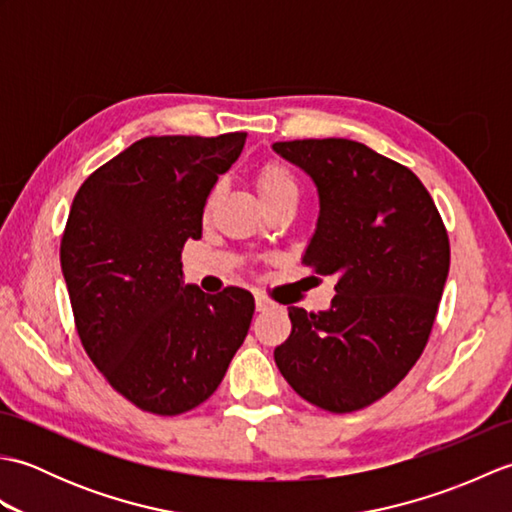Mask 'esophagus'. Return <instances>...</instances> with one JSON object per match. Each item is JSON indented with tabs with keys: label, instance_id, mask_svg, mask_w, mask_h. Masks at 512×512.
<instances>
[{
	"label": "esophagus",
	"instance_id": "34e87169",
	"mask_svg": "<svg viewBox=\"0 0 512 512\" xmlns=\"http://www.w3.org/2000/svg\"><path fill=\"white\" fill-rule=\"evenodd\" d=\"M255 308H257V312H264V310H268V308H273V301H270L268 297H264V295H255Z\"/></svg>",
	"mask_w": 512,
	"mask_h": 512
}]
</instances>
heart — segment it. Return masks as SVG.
Wrapping results in <instances>:
<instances>
[{"instance_id":"b5f03b06","label":"heart","mask_w":512,"mask_h":512,"mask_svg":"<svg viewBox=\"0 0 512 512\" xmlns=\"http://www.w3.org/2000/svg\"><path fill=\"white\" fill-rule=\"evenodd\" d=\"M257 191H259V198L264 200L266 206H270L273 202L281 200V198H297V180L292 176V171L281 165L277 160H268L264 162L262 167L257 171ZM217 195H220V187H213L206 195V200L202 204V215L209 217Z\"/></svg>"}]
</instances>
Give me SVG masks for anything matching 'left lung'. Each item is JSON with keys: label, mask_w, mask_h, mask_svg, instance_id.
I'll use <instances>...</instances> for the list:
<instances>
[{"label": "left lung", "mask_w": 512, "mask_h": 512, "mask_svg": "<svg viewBox=\"0 0 512 512\" xmlns=\"http://www.w3.org/2000/svg\"><path fill=\"white\" fill-rule=\"evenodd\" d=\"M317 184V233L303 264L332 275L330 310L288 308L292 332L275 350L288 385L332 413L389 394L427 347L449 235L416 173L347 138L275 143Z\"/></svg>", "instance_id": "obj_1"}]
</instances>
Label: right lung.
I'll return each mask as SVG.
<instances>
[{"mask_svg":"<svg viewBox=\"0 0 512 512\" xmlns=\"http://www.w3.org/2000/svg\"><path fill=\"white\" fill-rule=\"evenodd\" d=\"M244 132L147 136L76 191L61 270L83 350L138 409L180 416L209 398L244 343L255 299L184 286L180 253L202 237V204Z\"/></svg>","mask_w":512,"mask_h":512,"instance_id":"add662e5","label":"right lung"}]
</instances>
